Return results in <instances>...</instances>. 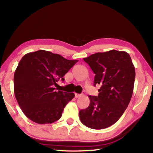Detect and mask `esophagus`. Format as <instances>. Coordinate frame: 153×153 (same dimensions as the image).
<instances>
[{"instance_id":"1","label":"esophagus","mask_w":153,"mask_h":153,"mask_svg":"<svg viewBox=\"0 0 153 153\" xmlns=\"http://www.w3.org/2000/svg\"><path fill=\"white\" fill-rule=\"evenodd\" d=\"M81 96V94H75V97H76V98H77V97H80Z\"/></svg>"}]
</instances>
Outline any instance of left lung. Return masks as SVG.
<instances>
[{
	"label": "left lung",
	"mask_w": 153,
	"mask_h": 153,
	"mask_svg": "<svg viewBox=\"0 0 153 153\" xmlns=\"http://www.w3.org/2000/svg\"><path fill=\"white\" fill-rule=\"evenodd\" d=\"M95 74L98 96L89 95V105L79 111L80 121L89 128L103 129L117 121L132 97L135 69L129 54L112 50L83 58Z\"/></svg>",
	"instance_id": "8db88e82"
}]
</instances>
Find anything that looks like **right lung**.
I'll use <instances>...</instances> for the list:
<instances>
[{"label": "right lung", "mask_w": 153, "mask_h": 153, "mask_svg": "<svg viewBox=\"0 0 153 153\" xmlns=\"http://www.w3.org/2000/svg\"><path fill=\"white\" fill-rule=\"evenodd\" d=\"M78 62L69 60L49 51L26 53L14 71V95L25 115L38 124H49L60 119L74 93L56 91L59 79Z\"/></svg>", "instance_id": "right-lung-1"}]
</instances>
